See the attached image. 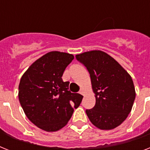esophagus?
I'll return each instance as SVG.
<instances>
[{
	"instance_id": "34e87169",
	"label": "esophagus",
	"mask_w": 150,
	"mask_h": 150,
	"mask_svg": "<svg viewBox=\"0 0 150 150\" xmlns=\"http://www.w3.org/2000/svg\"><path fill=\"white\" fill-rule=\"evenodd\" d=\"M80 94H83V90L82 89H81V90H80Z\"/></svg>"
}]
</instances>
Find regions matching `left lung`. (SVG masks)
Returning <instances> with one entry per match:
<instances>
[{
	"instance_id": "left-lung-1",
	"label": "left lung",
	"mask_w": 150,
	"mask_h": 150,
	"mask_svg": "<svg viewBox=\"0 0 150 150\" xmlns=\"http://www.w3.org/2000/svg\"><path fill=\"white\" fill-rule=\"evenodd\" d=\"M90 76L96 104L86 113L95 127L112 129L122 123L131 112L136 97L130 75L112 57L101 50L76 55Z\"/></svg>"
}]
</instances>
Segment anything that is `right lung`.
Returning a JSON list of instances; mask_svg holds the SVG:
<instances>
[{"instance_id": "1", "label": "right lung", "mask_w": 150, "mask_h": 150, "mask_svg": "<svg viewBox=\"0 0 150 150\" xmlns=\"http://www.w3.org/2000/svg\"><path fill=\"white\" fill-rule=\"evenodd\" d=\"M74 58L67 53L49 52L33 62L21 79L20 103L27 117L43 130L55 132L65 127L82 101L83 96L70 92V82L62 80Z\"/></svg>"}]
</instances>
